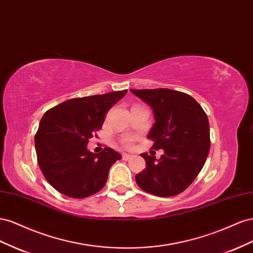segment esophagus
Instances as JSON below:
<instances>
[{
	"label": "esophagus",
	"instance_id": "obj_1",
	"mask_svg": "<svg viewBox=\"0 0 253 253\" xmlns=\"http://www.w3.org/2000/svg\"><path fill=\"white\" fill-rule=\"evenodd\" d=\"M132 158V156L131 155H129V154H122V159H123V160H130V159Z\"/></svg>",
	"mask_w": 253,
	"mask_h": 253
}]
</instances>
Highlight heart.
Listing matches in <instances>:
<instances>
[{
  "instance_id": "heart-1",
  "label": "heart",
  "mask_w": 253,
  "mask_h": 253,
  "mask_svg": "<svg viewBox=\"0 0 253 253\" xmlns=\"http://www.w3.org/2000/svg\"><path fill=\"white\" fill-rule=\"evenodd\" d=\"M133 142H134L133 136H125V138H123L121 140L122 145L125 146V147H130L133 144Z\"/></svg>"
}]
</instances>
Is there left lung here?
I'll return each mask as SVG.
<instances>
[{
    "label": "left lung",
    "mask_w": 253,
    "mask_h": 253,
    "mask_svg": "<svg viewBox=\"0 0 253 253\" xmlns=\"http://www.w3.org/2000/svg\"><path fill=\"white\" fill-rule=\"evenodd\" d=\"M153 108L156 123L147 138L163 149L159 160L147 153L146 169L135 175L140 189L160 197L175 196L191 185L210 150V126L205 110L183 92L170 89L130 90Z\"/></svg>",
    "instance_id": "8db88e82"
}]
</instances>
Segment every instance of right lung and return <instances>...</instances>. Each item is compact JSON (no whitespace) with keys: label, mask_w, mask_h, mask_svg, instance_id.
I'll use <instances>...</instances> for the list:
<instances>
[{"label":"right lung","mask_w":253,"mask_h":253,"mask_svg":"<svg viewBox=\"0 0 253 253\" xmlns=\"http://www.w3.org/2000/svg\"><path fill=\"white\" fill-rule=\"evenodd\" d=\"M127 90L68 99L47 110L35 135L39 168L55 190L85 198L105 186L111 165L122 156L110 147L93 154L86 144L102 128L105 114Z\"/></svg>","instance_id":"right-lung-1"}]
</instances>
